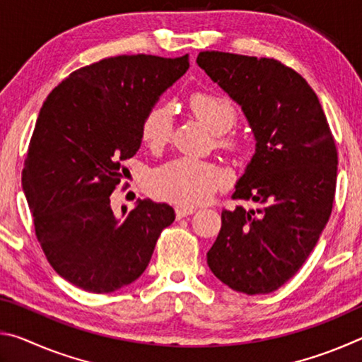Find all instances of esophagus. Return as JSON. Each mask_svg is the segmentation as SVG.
I'll use <instances>...</instances> for the list:
<instances>
[{
  "label": "esophagus",
  "mask_w": 362,
  "mask_h": 362,
  "mask_svg": "<svg viewBox=\"0 0 362 362\" xmlns=\"http://www.w3.org/2000/svg\"><path fill=\"white\" fill-rule=\"evenodd\" d=\"M193 212H194L193 207H185V206H177L175 207V217L177 218H183L187 216H192Z\"/></svg>",
  "instance_id": "obj_1"
}]
</instances>
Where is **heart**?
Listing matches in <instances>:
<instances>
[{
    "mask_svg": "<svg viewBox=\"0 0 362 362\" xmlns=\"http://www.w3.org/2000/svg\"><path fill=\"white\" fill-rule=\"evenodd\" d=\"M193 113L214 134L228 132L238 121V110L230 97L216 93H196L189 99ZM174 107L159 103L145 115L142 139L151 150H159L173 137ZM228 145H236L233 139ZM226 174L216 164L194 158H177L151 170L146 180L148 192L159 199L179 206L203 204L226 183Z\"/></svg>",
    "mask_w": 362,
    "mask_h": 362,
    "instance_id": "obj_1",
    "label": "heart"
}]
</instances>
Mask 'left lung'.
Returning a JSON list of instances; mask_svg holds the SVG:
<instances>
[{
    "instance_id": "1",
    "label": "left lung",
    "mask_w": 362,
    "mask_h": 362,
    "mask_svg": "<svg viewBox=\"0 0 362 362\" xmlns=\"http://www.w3.org/2000/svg\"><path fill=\"white\" fill-rule=\"evenodd\" d=\"M196 64L241 107L255 137L233 199L257 207L222 211L207 265L233 291L269 293L308 259L332 212V132L315 90L278 60L204 51Z\"/></svg>"
}]
</instances>
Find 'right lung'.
I'll return each instance as SVG.
<instances>
[{
	"instance_id": "obj_1",
	"label": "right lung",
	"mask_w": 362,
	"mask_h": 362,
	"mask_svg": "<svg viewBox=\"0 0 362 362\" xmlns=\"http://www.w3.org/2000/svg\"><path fill=\"white\" fill-rule=\"evenodd\" d=\"M188 66V54L108 57L70 73L42 103L22 185L47 262L79 289L134 283L174 222L173 207L151 199L116 216L112 193L142 144L145 115Z\"/></svg>"
}]
</instances>
